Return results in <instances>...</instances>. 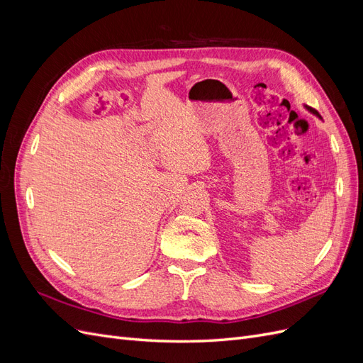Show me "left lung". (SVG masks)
Listing matches in <instances>:
<instances>
[{
    "label": "left lung",
    "instance_id": "left-lung-1",
    "mask_svg": "<svg viewBox=\"0 0 363 363\" xmlns=\"http://www.w3.org/2000/svg\"><path fill=\"white\" fill-rule=\"evenodd\" d=\"M311 111H312V108H311ZM313 112H315V111H313ZM315 113H318V112H315Z\"/></svg>",
    "mask_w": 363,
    "mask_h": 363
}]
</instances>
